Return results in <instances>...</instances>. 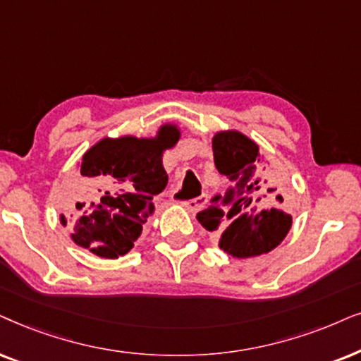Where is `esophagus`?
<instances>
[{
  "label": "esophagus",
  "mask_w": 361,
  "mask_h": 361,
  "mask_svg": "<svg viewBox=\"0 0 361 361\" xmlns=\"http://www.w3.org/2000/svg\"><path fill=\"white\" fill-rule=\"evenodd\" d=\"M206 204V195H201L198 198L195 200H186V201H181V206H185L186 209L191 211V213H195V211H198L200 208H203Z\"/></svg>",
  "instance_id": "1"
}]
</instances>
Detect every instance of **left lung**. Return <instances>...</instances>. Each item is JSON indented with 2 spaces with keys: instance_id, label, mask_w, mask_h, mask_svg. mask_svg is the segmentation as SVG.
<instances>
[{
  "instance_id": "obj_1",
  "label": "left lung",
  "mask_w": 361,
  "mask_h": 361,
  "mask_svg": "<svg viewBox=\"0 0 361 361\" xmlns=\"http://www.w3.org/2000/svg\"><path fill=\"white\" fill-rule=\"evenodd\" d=\"M213 153L216 168L229 185L196 218L218 234L226 254L252 257L272 251L292 224V216L276 204L284 203L282 176L266 171L256 143L239 132L216 133Z\"/></svg>"
}]
</instances>
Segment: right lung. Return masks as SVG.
<instances>
[{"label": "right lung", "mask_w": 361, "mask_h": 361, "mask_svg": "<svg viewBox=\"0 0 361 361\" xmlns=\"http://www.w3.org/2000/svg\"><path fill=\"white\" fill-rule=\"evenodd\" d=\"M180 132L171 125L157 138H104L82 157V195L72 216L75 244L105 259H117L133 247L153 213V196L168 183L161 153ZM62 224L67 219L61 216Z\"/></svg>", "instance_id": "1"}]
</instances>
